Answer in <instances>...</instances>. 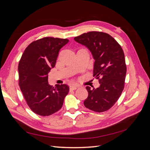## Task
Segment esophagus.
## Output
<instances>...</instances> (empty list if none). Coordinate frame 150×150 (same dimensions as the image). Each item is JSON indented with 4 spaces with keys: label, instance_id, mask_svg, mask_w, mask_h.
Segmentation results:
<instances>
[{
    "label": "esophagus",
    "instance_id": "obj_1",
    "mask_svg": "<svg viewBox=\"0 0 150 150\" xmlns=\"http://www.w3.org/2000/svg\"><path fill=\"white\" fill-rule=\"evenodd\" d=\"M78 87L79 86L76 85H71L69 88H70V90H76Z\"/></svg>",
    "mask_w": 150,
    "mask_h": 150
}]
</instances>
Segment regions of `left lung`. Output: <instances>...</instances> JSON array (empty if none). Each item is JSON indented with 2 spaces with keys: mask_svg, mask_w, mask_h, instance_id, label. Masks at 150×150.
Here are the masks:
<instances>
[{
  "mask_svg": "<svg viewBox=\"0 0 150 150\" xmlns=\"http://www.w3.org/2000/svg\"><path fill=\"white\" fill-rule=\"evenodd\" d=\"M74 39L91 52L95 61L93 77L100 84L96 89L86 86L88 96L84 105L98 112L110 110L124 89L126 66L123 51L112 36L103 32H89Z\"/></svg>",
  "mask_w": 150,
  "mask_h": 150,
  "instance_id": "obj_1",
  "label": "left lung"
}]
</instances>
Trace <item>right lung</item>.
Here are the masks:
<instances>
[{
  "instance_id": "1",
  "label": "right lung",
  "mask_w": 150,
  "mask_h": 150,
  "mask_svg": "<svg viewBox=\"0 0 150 150\" xmlns=\"http://www.w3.org/2000/svg\"><path fill=\"white\" fill-rule=\"evenodd\" d=\"M69 42L67 39L46 37L26 47L18 66L19 85L26 103L35 114L47 116L62 108L69 91L66 84L48 83V73L56 65L59 50Z\"/></svg>"
}]
</instances>
